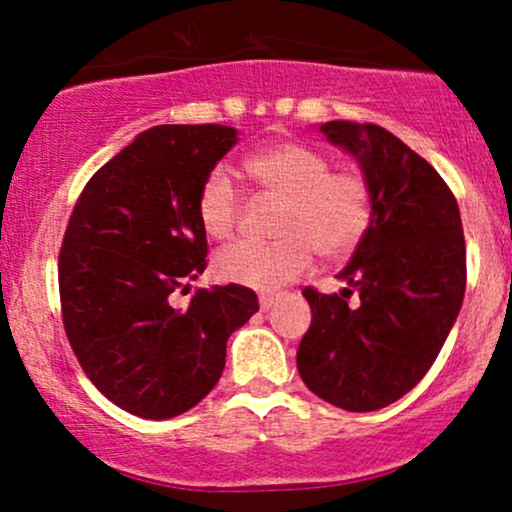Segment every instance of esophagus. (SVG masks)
I'll return each instance as SVG.
<instances>
[{
	"label": "esophagus",
	"mask_w": 512,
	"mask_h": 512,
	"mask_svg": "<svg viewBox=\"0 0 512 512\" xmlns=\"http://www.w3.org/2000/svg\"><path fill=\"white\" fill-rule=\"evenodd\" d=\"M274 303H276V296H272V293H262V296H260V308L262 310H269Z\"/></svg>",
	"instance_id": "esophagus-1"
}]
</instances>
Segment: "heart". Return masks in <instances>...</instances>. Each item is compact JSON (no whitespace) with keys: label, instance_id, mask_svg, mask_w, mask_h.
Wrapping results in <instances>:
<instances>
[{"label":"heart","instance_id":"1","mask_svg":"<svg viewBox=\"0 0 512 512\" xmlns=\"http://www.w3.org/2000/svg\"><path fill=\"white\" fill-rule=\"evenodd\" d=\"M250 178L281 202L274 243L238 240L214 257V274L228 284L276 291L303 276L313 252L342 262L361 248L373 223V190L351 168L330 170V158L301 142H281L245 161ZM243 192L226 166L211 168L197 192V219L209 238L236 233Z\"/></svg>","mask_w":512,"mask_h":512}]
</instances>
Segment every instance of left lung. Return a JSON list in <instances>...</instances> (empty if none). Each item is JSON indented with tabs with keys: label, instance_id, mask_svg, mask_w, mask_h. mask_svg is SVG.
<instances>
[{
	"label": "left lung",
	"instance_id": "1",
	"mask_svg": "<svg viewBox=\"0 0 512 512\" xmlns=\"http://www.w3.org/2000/svg\"><path fill=\"white\" fill-rule=\"evenodd\" d=\"M320 132L356 158L375 209L368 236L339 272L349 289L303 291L313 322L296 363L320 399L375 411L424 378L455 325L467 286L460 207L436 168L387 129L334 120ZM354 290L359 305L349 309Z\"/></svg>",
	"mask_w": 512,
	"mask_h": 512
}]
</instances>
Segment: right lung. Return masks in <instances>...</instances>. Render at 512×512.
<instances>
[{
	"label": "right lung",
	"instance_id": "obj_1",
	"mask_svg": "<svg viewBox=\"0 0 512 512\" xmlns=\"http://www.w3.org/2000/svg\"><path fill=\"white\" fill-rule=\"evenodd\" d=\"M238 142L223 125H158L86 182L60 250L62 322L81 368L110 402L173 419L219 383L226 342L260 310L245 286L192 293L207 267L197 219L204 175Z\"/></svg>",
	"mask_w": 512,
	"mask_h": 512
}]
</instances>
